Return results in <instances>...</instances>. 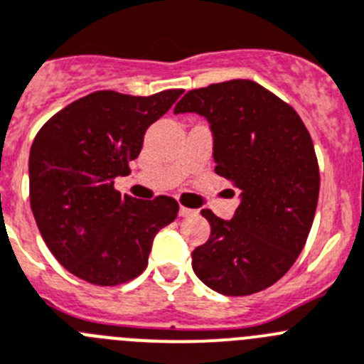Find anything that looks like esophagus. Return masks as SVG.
Masks as SVG:
<instances>
[{"instance_id": "esophagus-1", "label": "esophagus", "mask_w": 364, "mask_h": 364, "mask_svg": "<svg viewBox=\"0 0 364 364\" xmlns=\"http://www.w3.org/2000/svg\"><path fill=\"white\" fill-rule=\"evenodd\" d=\"M179 215H181V218H192V215H196V210L186 208V206H179Z\"/></svg>"}]
</instances>
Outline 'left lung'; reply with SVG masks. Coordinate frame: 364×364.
Returning <instances> with one entry per match:
<instances>
[{
  "instance_id": "obj_1",
  "label": "left lung",
  "mask_w": 364,
  "mask_h": 364,
  "mask_svg": "<svg viewBox=\"0 0 364 364\" xmlns=\"http://www.w3.org/2000/svg\"><path fill=\"white\" fill-rule=\"evenodd\" d=\"M199 114L210 125L215 174L241 194L234 218L210 210V237L192 252L196 276L223 296L264 290L303 250L319 198V166L296 110L250 80L190 90L174 114Z\"/></svg>"
}]
</instances>
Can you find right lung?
I'll use <instances>...</instances> for the list:
<instances>
[{
	"instance_id": "add662e5",
	"label": "right lung",
	"mask_w": 364,
	"mask_h": 364,
	"mask_svg": "<svg viewBox=\"0 0 364 364\" xmlns=\"http://www.w3.org/2000/svg\"><path fill=\"white\" fill-rule=\"evenodd\" d=\"M183 90L149 97L100 90L47 121L31 146V206L54 257L100 287L127 283L149 264L154 237L174 221L176 199L121 196L114 179L129 174L146 129Z\"/></svg>"
}]
</instances>
